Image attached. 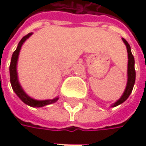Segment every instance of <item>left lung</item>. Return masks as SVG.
I'll list each match as a JSON object with an SVG mask.
<instances>
[{"instance_id": "left-lung-1", "label": "left lung", "mask_w": 146, "mask_h": 146, "mask_svg": "<svg viewBox=\"0 0 146 146\" xmlns=\"http://www.w3.org/2000/svg\"><path fill=\"white\" fill-rule=\"evenodd\" d=\"M123 41L124 42L125 45L127 47V57H128V62H127V86L124 93L116 102L113 104L111 106L115 107L119 105H120L123 102H124L126 101L127 98L130 96V94L132 93V88L135 84V80H136V70H135V60H134V57L132 55V51H131V47L129 45V44L127 43L125 39L122 38Z\"/></svg>"}]
</instances>
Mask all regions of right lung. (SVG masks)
<instances>
[{"mask_svg":"<svg viewBox=\"0 0 146 146\" xmlns=\"http://www.w3.org/2000/svg\"><path fill=\"white\" fill-rule=\"evenodd\" d=\"M32 35V32L28 33L27 35H26L25 36L22 38V40H20L18 47L16 48V50L13 53L12 58H11V62L9 65V75H10V83H11V86L12 88L14 91V93L17 94V96L27 105L30 106L31 107H42L44 106H47L49 104L54 103L58 100V97L53 98V99H49V100H42V101H39V100H35L33 98H30L27 93L23 91V89L22 88L20 85L19 79H18V73H17V62H18V58H19V55L20 49L23 45V44L25 42L26 40L28 39L29 37Z\"/></svg>","mask_w":146,"mask_h":146,"instance_id":"1","label":"right lung"}]
</instances>
